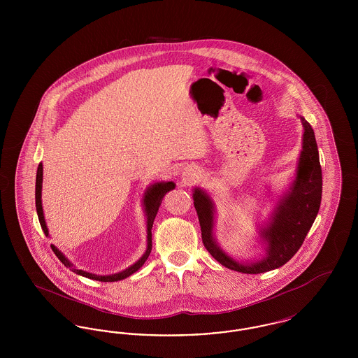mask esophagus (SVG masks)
Returning <instances> with one entry per match:
<instances>
[{
  "label": "esophagus",
  "instance_id": "1",
  "mask_svg": "<svg viewBox=\"0 0 358 358\" xmlns=\"http://www.w3.org/2000/svg\"><path fill=\"white\" fill-rule=\"evenodd\" d=\"M187 180H189V178H187Z\"/></svg>",
  "mask_w": 358,
  "mask_h": 358
}]
</instances>
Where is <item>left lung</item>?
<instances>
[{"label":"left lung","mask_w":358,"mask_h":358,"mask_svg":"<svg viewBox=\"0 0 358 358\" xmlns=\"http://www.w3.org/2000/svg\"><path fill=\"white\" fill-rule=\"evenodd\" d=\"M302 150L294 181L279 196L268 222L259 228L264 255L252 262H238L228 255L215 238L216 208L212 197L201 187L193 189V204L197 210L205 248L224 267L243 273H262L286 264L301 248L315 220L322 199V171L314 130L303 117Z\"/></svg>","instance_id":"obj_1"}]
</instances>
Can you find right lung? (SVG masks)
Returning a JSON list of instances; mask_svg holds the SVG:
<instances>
[{"mask_svg":"<svg viewBox=\"0 0 358 358\" xmlns=\"http://www.w3.org/2000/svg\"><path fill=\"white\" fill-rule=\"evenodd\" d=\"M176 187V184L173 181H159V182H154L152 185L146 187L145 190V194L142 197V205H143V212L146 215V234H148V245H146V251L145 254L139 257V260H136L134 264H131L130 267H127L126 270L120 271V273H111V275H96V273H87L83 270H78L71 262L69 260V257H66V255L59 251L57 247L51 245L52 251L55 252V255L59 257V260L69 268L72 270L73 273H78V275H82L85 278L88 279H94V280H99V282H118L122 280L130 275L136 273L142 266L143 263L148 260V257L152 252V228H153L154 219H155V215L158 212V208L162 203V199L164 196ZM41 189H43V164L40 162L38 164V168H37V174H36V210H37V216H38V222L40 225L45 234V236H50V231H48V227L45 224V219H44V212H43V204H41Z\"/></svg>","mask_w":358,"mask_h":358,"instance_id":"add662e5","label":"right lung"}]
</instances>
